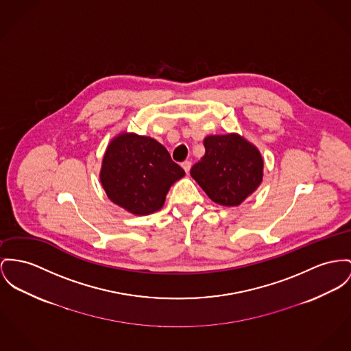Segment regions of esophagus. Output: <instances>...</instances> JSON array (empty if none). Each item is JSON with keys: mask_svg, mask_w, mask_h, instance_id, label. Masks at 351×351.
<instances>
[{"mask_svg": "<svg viewBox=\"0 0 351 351\" xmlns=\"http://www.w3.org/2000/svg\"><path fill=\"white\" fill-rule=\"evenodd\" d=\"M182 167H184V170L189 173L190 171V167H191V162L190 161H185V162H182Z\"/></svg>", "mask_w": 351, "mask_h": 351, "instance_id": "34e87169", "label": "esophagus"}]
</instances>
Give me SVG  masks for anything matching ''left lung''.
I'll return each instance as SVG.
<instances>
[{"label": "left lung", "instance_id": "obj_1", "mask_svg": "<svg viewBox=\"0 0 351 351\" xmlns=\"http://www.w3.org/2000/svg\"><path fill=\"white\" fill-rule=\"evenodd\" d=\"M205 156L190 176L213 202L233 208L252 195L263 180V158L257 146L238 133L204 140Z\"/></svg>", "mask_w": 351, "mask_h": 351}]
</instances>
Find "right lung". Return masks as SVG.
I'll list each match as a JSON object with an SVG mask.
<instances>
[{
	"label": "right lung",
	"mask_w": 351,
	"mask_h": 351,
	"mask_svg": "<svg viewBox=\"0 0 351 351\" xmlns=\"http://www.w3.org/2000/svg\"><path fill=\"white\" fill-rule=\"evenodd\" d=\"M185 170L171 161L164 145L136 133H118L109 142L99 170L108 198L134 215L160 210L171 185Z\"/></svg>",
	"instance_id": "right-lung-1"
}]
</instances>
